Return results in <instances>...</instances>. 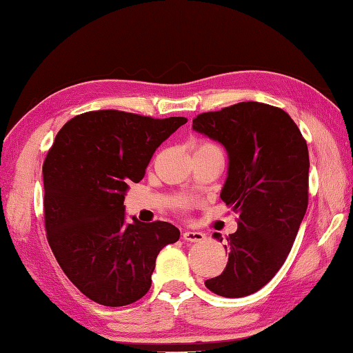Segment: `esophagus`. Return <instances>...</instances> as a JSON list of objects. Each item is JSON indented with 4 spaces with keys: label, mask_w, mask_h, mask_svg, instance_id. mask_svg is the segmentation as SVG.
<instances>
[{
    "label": "esophagus",
    "mask_w": 353,
    "mask_h": 353,
    "mask_svg": "<svg viewBox=\"0 0 353 353\" xmlns=\"http://www.w3.org/2000/svg\"><path fill=\"white\" fill-rule=\"evenodd\" d=\"M183 239L188 243H201L205 239V234L195 230H185L183 232Z\"/></svg>",
    "instance_id": "obj_1"
}]
</instances>
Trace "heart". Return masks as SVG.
Segmentation results:
<instances>
[{"instance_id": "heart-1", "label": "heart", "mask_w": 353, "mask_h": 353, "mask_svg": "<svg viewBox=\"0 0 353 353\" xmlns=\"http://www.w3.org/2000/svg\"><path fill=\"white\" fill-rule=\"evenodd\" d=\"M195 154H218V155H223V152H221V149H219V145H216L215 143L201 141V143H198L196 149H195Z\"/></svg>"}]
</instances>
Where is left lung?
<instances>
[{
  "label": "left lung",
  "mask_w": 353,
  "mask_h": 353,
  "mask_svg": "<svg viewBox=\"0 0 353 353\" xmlns=\"http://www.w3.org/2000/svg\"><path fill=\"white\" fill-rule=\"evenodd\" d=\"M192 129L228 152L219 196L239 215L224 245L228 265L204 284L219 296H248L275 276L296 238L309 201L307 144L283 109L256 101L205 112Z\"/></svg>",
  "instance_id": "left-lung-1"
}]
</instances>
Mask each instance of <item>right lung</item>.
Listing matches in <instances>:
<instances>
[{"mask_svg": "<svg viewBox=\"0 0 353 353\" xmlns=\"http://www.w3.org/2000/svg\"><path fill=\"white\" fill-rule=\"evenodd\" d=\"M185 123L95 110L57 134L43 164L46 232L63 272L92 301H138L150 289L159 250L178 241L170 223H125L124 196L159 144Z\"/></svg>", "mask_w": 353, "mask_h": 353, "instance_id": "right-lung-1", "label": "right lung"}]
</instances>
